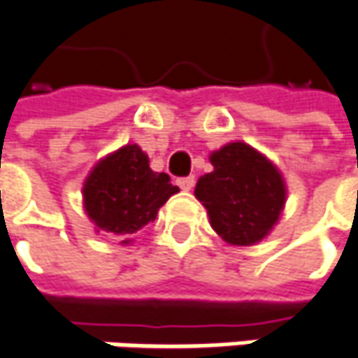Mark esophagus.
<instances>
[{"mask_svg":"<svg viewBox=\"0 0 358 358\" xmlns=\"http://www.w3.org/2000/svg\"><path fill=\"white\" fill-rule=\"evenodd\" d=\"M194 182H196L194 176H186V178L178 180V186L182 188V190H186V192H188V190H192V188H194Z\"/></svg>","mask_w":358,"mask_h":358,"instance_id":"obj_1","label":"esophagus"}]
</instances>
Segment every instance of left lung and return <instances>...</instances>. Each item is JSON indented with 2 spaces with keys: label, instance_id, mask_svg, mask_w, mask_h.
Segmentation results:
<instances>
[{
  "label": "left lung",
  "instance_id": "left-lung-1",
  "mask_svg": "<svg viewBox=\"0 0 358 358\" xmlns=\"http://www.w3.org/2000/svg\"><path fill=\"white\" fill-rule=\"evenodd\" d=\"M213 172L200 176L194 196L204 204L213 229L231 245H255L269 235L285 204L280 170L243 141L210 154Z\"/></svg>",
  "mask_w": 358,
  "mask_h": 358
}]
</instances>
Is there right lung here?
Returning a JSON list of instances; mask_svg holds the SVG:
<instances>
[{
    "instance_id": "right-lung-1",
    "label": "right lung",
    "mask_w": 358,
    "mask_h": 358,
    "mask_svg": "<svg viewBox=\"0 0 358 358\" xmlns=\"http://www.w3.org/2000/svg\"><path fill=\"white\" fill-rule=\"evenodd\" d=\"M176 192L178 186H172L170 176L154 172L141 148L127 143L91 170L83 186V202L96 231L127 237L154 221L159 206Z\"/></svg>"
}]
</instances>
